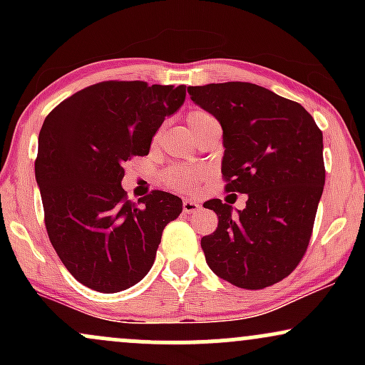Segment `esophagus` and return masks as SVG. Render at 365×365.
I'll return each mask as SVG.
<instances>
[{"mask_svg": "<svg viewBox=\"0 0 365 365\" xmlns=\"http://www.w3.org/2000/svg\"><path fill=\"white\" fill-rule=\"evenodd\" d=\"M197 211H200L199 202H195V200H190V199L183 200V212H187V215H195Z\"/></svg>", "mask_w": 365, "mask_h": 365, "instance_id": "obj_1", "label": "esophagus"}]
</instances>
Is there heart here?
I'll use <instances>...</instances> for the list:
<instances>
[{"instance_id": "1", "label": "heart", "mask_w": 365, "mask_h": 365, "mask_svg": "<svg viewBox=\"0 0 365 365\" xmlns=\"http://www.w3.org/2000/svg\"><path fill=\"white\" fill-rule=\"evenodd\" d=\"M209 116L206 111L194 110L187 115L188 125L195 123V121L206 118ZM161 180L166 187H170L171 190L183 192V194H190L197 187L200 185V182L204 180V171L194 166H185V165H171L161 173Z\"/></svg>"}]
</instances>
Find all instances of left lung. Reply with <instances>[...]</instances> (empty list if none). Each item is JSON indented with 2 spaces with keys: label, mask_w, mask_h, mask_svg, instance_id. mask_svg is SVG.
Returning <instances> with one entry per match:
<instances>
[{
  "label": "left lung",
  "mask_w": 365,
  "mask_h": 365,
  "mask_svg": "<svg viewBox=\"0 0 365 365\" xmlns=\"http://www.w3.org/2000/svg\"><path fill=\"white\" fill-rule=\"evenodd\" d=\"M195 104L223 128L226 192L247 206L211 199L217 228L202 237L206 261L220 278L245 290L282 282L302 261L324 188L322 132L299 103L249 82L187 87Z\"/></svg>",
  "instance_id": "left-lung-1"
}]
</instances>
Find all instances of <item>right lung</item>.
<instances>
[{"mask_svg":"<svg viewBox=\"0 0 365 365\" xmlns=\"http://www.w3.org/2000/svg\"><path fill=\"white\" fill-rule=\"evenodd\" d=\"M185 101V86L106 81L75 92L46 116L36 180L58 257L78 283L116 293L149 273L182 199L153 190L130 202L123 165L148 156L150 140Z\"/></svg>","mask_w":365,"mask_h":365,"instance_id":"right-lung-1","label":"right lung"}]
</instances>
